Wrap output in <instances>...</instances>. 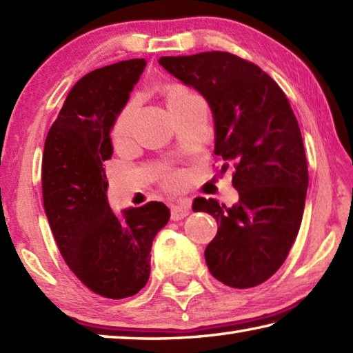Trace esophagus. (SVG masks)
<instances>
[{
    "label": "esophagus",
    "mask_w": 353,
    "mask_h": 353,
    "mask_svg": "<svg viewBox=\"0 0 353 353\" xmlns=\"http://www.w3.org/2000/svg\"><path fill=\"white\" fill-rule=\"evenodd\" d=\"M190 214V205L186 202H181L177 205L171 206V219L172 220H182Z\"/></svg>",
    "instance_id": "1"
}]
</instances>
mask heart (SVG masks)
<instances>
[{
  "label": "heart",
  "mask_w": 353,
  "mask_h": 353,
  "mask_svg": "<svg viewBox=\"0 0 353 353\" xmlns=\"http://www.w3.org/2000/svg\"><path fill=\"white\" fill-rule=\"evenodd\" d=\"M190 94H192V92H190L188 88H185L182 85H172L168 90L167 99H168V103H172L186 98V96ZM134 108H136V103L133 101H130L121 108V112L114 116L113 123H112V139L116 143L127 141L130 137L131 130H133ZM183 181H185V176L181 171H171L165 176V185L170 186V188H179V186H182Z\"/></svg>",
  "instance_id": "heart-1"
}]
</instances>
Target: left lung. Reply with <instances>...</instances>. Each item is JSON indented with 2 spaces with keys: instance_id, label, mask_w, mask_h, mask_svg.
<instances>
[{
  "instance_id": "8db88e82",
  "label": "left lung",
  "mask_w": 353,
  "mask_h": 353,
  "mask_svg": "<svg viewBox=\"0 0 353 353\" xmlns=\"http://www.w3.org/2000/svg\"><path fill=\"white\" fill-rule=\"evenodd\" d=\"M165 70L208 101L216 127L214 153L232 165L239 203L197 197L219 230L205 250L214 279L246 289L285 263L299 234L309 183L301 131L286 94L259 65L228 52L162 57Z\"/></svg>"
}]
</instances>
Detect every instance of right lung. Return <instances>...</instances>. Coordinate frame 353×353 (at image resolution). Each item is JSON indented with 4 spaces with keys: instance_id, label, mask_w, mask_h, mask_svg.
Wrapping results in <instances>:
<instances>
[{
    "instance_id": "obj_1",
    "label": "right lung",
    "mask_w": 353,
    "mask_h": 353,
    "mask_svg": "<svg viewBox=\"0 0 353 353\" xmlns=\"http://www.w3.org/2000/svg\"><path fill=\"white\" fill-rule=\"evenodd\" d=\"M145 65L128 59L87 73L67 94L44 143L43 200L59 252L82 285L113 300L147 285L151 245L170 220L162 202L117 217L107 200L102 163L113 154L112 123Z\"/></svg>"
}]
</instances>
